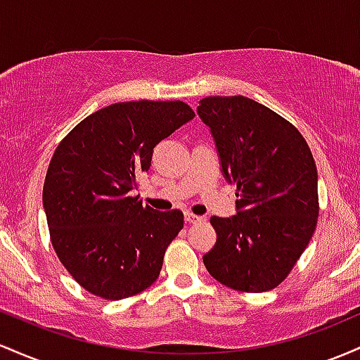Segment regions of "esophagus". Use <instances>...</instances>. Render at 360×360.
Segmentation results:
<instances>
[{"label": "esophagus", "mask_w": 360, "mask_h": 360, "mask_svg": "<svg viewBox=\"0 0 360 360\" xmlns=\"http://www.w3.org/2000/svg\"><path fill=\"white\" fill-rule=\"evenodd\" d=\"M199 221H202L200 216H195V214L192 212H185V223L192 224V223H199Z\"/></svg>", "instance_id": "1"}]
</instances>
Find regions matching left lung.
Returning a JSON list of instances; mask_svg holds the SVG:
<instances>
[{
	"label": "left lung",
	"mask_w": 360,
	"mask_h": 360,
	"mask_svg": "<svg viewBox=\"0 0 360 360\" xmlns=\"http://www.w3.org/2000/svg\"><path fill=\"white\" fill-rule=\"evenodd\" d=\"M197 114L211 127L226 180L236 185V216L211 217L216 245L204 265L241 292L277 288L316 229L318 172L289 120L246 96H207Z\"/></svg>",
	"instance_id": "left-lung-1"
}]
</instances>
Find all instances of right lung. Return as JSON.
Returning a JSON list of instances; mask_svg holds the SVG:
<instances>
[{"label": "right lung", "instance_id": "right-lung-1", "mask_svg": "<svg viewBox=\"0 0 360 360\" xmlns=\"http://www.w3.org/2000/svg\"><path fill=\"white\" fill-rule=\"evenodd\" d=\"M195 114L180 100L120 102L83 119L56 148L42 202L51 241L72 278L102 300L136 296L156 281L184 212L131 195L153 149Z\"/></svg>", "mask_w": 360, "mask_h": 360}]
</instances>
